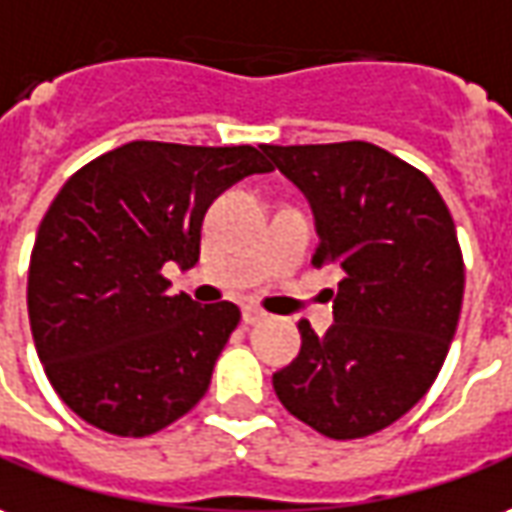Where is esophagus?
Masks as SVG:
<instances>
[{
    "label": "esophagus",
    "mask_w": 512,
    "mask_h": 512,
    "mask_svg": "<svg viewBox=\"0 0 512 512\" xmlns=\"http://www.w3.org/2000/svg\"><path fill=\"white\" fill-rule=\"evenodd\" d=\"M267 312H262L259 306H245V312H242V320L248 323V326H256V323H262Z\"/></svg>",
    "instance_id": "esophagus-1"
}]
</instances>
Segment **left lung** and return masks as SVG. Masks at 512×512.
Listing matches in <instances>:
<instances>
[{
	"label": "left lung",
	"mask_w": 512,
	"mask_h": 512,
	"mask_svg": "<svg viewBox=\"0 0 512 512\" xmlns=\"http://www.w3.org/2000/svg\"><path fill=\"white\" fill-rule=\"evenodd\" d=\"M315 214L312 264L343 281L334 326L298 323L301 354L273 373L287 410L334 440L368 438L438 379L463 306V250L449 206L421 169L368 142L267 144Z\"/></svg>",
	"instance_id": "obj_1"
}]
</instances>
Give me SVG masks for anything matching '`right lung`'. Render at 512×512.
Wrapping results in <instances>:
<instances>
[{
	"label": "right lung",
	"mask_w": 512,
	"mask_h": 512,
	"mask_svg": "<svg viewBox=\"0 0 512 512\" xmlns=\"http://www.w3.org/2000/svg\"><path fill=\"white\" fill-rule=\"evenodd\" d=\"M264 147L130 142L77 169L52 200L27 312L49 384L86 424L147 438L206 396L239 306L169 295L161 270L195 267L214 197L273 169Z\"/></svg>",
	"instance_id": "1"
}]
</instances>
